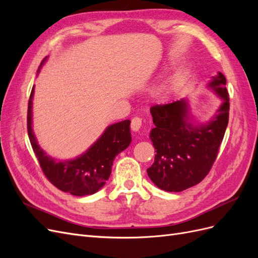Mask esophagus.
<instances>
[{"instance_id": "obj_1", "label": "esophagus", "mask_w": 258, "mask_h": 258, "mask_svg": "<svg viewBox=\"0 0 258 258\" xmlns=\"http://www.w3.org/2000/svg\"><path fill=\"white\" fill-rule=\"evenodd\" d=\"M141 126H142V119L140 118V117H134L131 120V129L137 132L141 129Z\"/></svg>"}]
</instances>
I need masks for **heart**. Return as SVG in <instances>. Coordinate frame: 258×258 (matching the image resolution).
Masks as SVG:
<instances>
[{"label": "heart", "instance_id": "1", "mask_svg": "<svg viewBox=\"0 0 258 258\" xmlns=\"http://www.w3.org/2000/svg\"><path fill=\"white\" fill-rule=\"evenodd\" d=\"M157 97H158L159 99H165V98H166V91L163 90V89L159 90V91L157 92Z\"/></svg>", "mask_w": 258, "mask_h": 258}]
</instances>
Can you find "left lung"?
I'll return each mask as SVG.
<instances>
[{
  "instance_id": "8db88e82",
  "label": "left lung",
  "mask_w": 258,
  "mask_h": 258,
  "mask_svg": "<svg viewBox=\"0 0 258 258\" xmlns=\"http://www.w3.org/2000/svg\"><path fill=\"white\" fill-rule=\"evenodd\" d=\"M208 86L223 102L205 123L190 119L186 99L151 107L155 128L150 137L156 155L147 174L162 190L177 192L197 185L216 159L228 124L229 96L221 72L212 77Z\"/></svg>"
}]
</instances>
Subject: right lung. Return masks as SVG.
I'll list each match as a JSON object with an SVG mask.
<instances>
[{
	"label": "right lung",
	"instance_id": "obj_1",
	"mask_svg": "<svg viewBox=\"0 0 258 258\" xmlns=\"http://www.w3.org/2000/svg\"><path fill=\"white\" fill-rule=\"evenodd\" d=\"M47 57L44 58L40 69ZM38 69V71H40ZM31 91L28 105V135L37 160L48 181L62 191L74 196H88L102 188L112 172L115 157L131 142L130 120L126 119L108 126L88 151L72 160H56L37 144L32 129V99Z\"/></svg>",
	"mask_w": 258,
	"mask_h": 258
}]
</instances>
